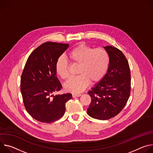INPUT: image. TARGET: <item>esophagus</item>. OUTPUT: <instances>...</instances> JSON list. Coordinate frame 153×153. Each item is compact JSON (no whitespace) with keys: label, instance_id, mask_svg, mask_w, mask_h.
Wrapping results in <instances>:
<instances>
[{"label":"esophagus","instance_id":"34e87169","mask_svg":"<svg viewBox=\"0 0 153 153\" xmlns=\"http://www.w3.org/2000/svg\"><path fill=\"white\" fill-rule=\"evenodd\" d=\"M81 94L79 93H73L72 94V97H79L81 96Z\"/></svg>","mask_w":153,"mask_h":153}]
</instances>
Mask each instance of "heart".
<instances>
[{"instance_id":"heart-1","label":"heart","mask_w":153,"mask_h":153,"mask_svg":"<svg viewBox=\"0 0 153 153\" xmlns=\"http://www.w3.org/2000/svg\"><path fill=\"white\" fill-rule=\"evenodd\" d=\"M67 56L72 64H79V75L69 79L64 86L66 91L71 92H80L88 86L89 81L94 83L100 81L106 73L109 64V56L105 49L94 48L84 44L73 48ZM55 69L61 79L66 80L69 77V66L64 58H58Z\"/></svg>"}]
</instances>
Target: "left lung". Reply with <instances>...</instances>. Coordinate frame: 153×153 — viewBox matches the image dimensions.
Wrapping results in <instances>:
<instances>
[{
    "instance_id": "obj_1",
    "label": "left lung",
    "mask_w": 153,
    "mask_h": 153,
    "mask_svg": "<svg viewBox=\"0 0 153 153\" xmlns=\"http://www.w3.org/2000/svg\"><path fill=\"white\" fill-rule=\"evenodd\" d=\"M109 56L108 72L90 91L91 102L87 112L95 119L108 120L125 106L131 92V72L128 61L122 51L105 47Z\"/></svg>"
}]
</instances>
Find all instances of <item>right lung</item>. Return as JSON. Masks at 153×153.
I'll use <instances>...</instances> for the list:
<instances>
[{
  "instance_id": "add662e5",
  "label": "right lung",
  "mask_w": 153,
  "mask_h": 153,
  "mask_svg": "<svg viewBox=\"0 0 153 153\" xmlns=\"http://www.w3.org/2000/svg\"><path fill=\"white\" fill-rule=\"evenodd\" d=\"M68 44L46 42L27 59L21 78L23 102L28 113L40 122H54L64 114L65 103L72 98L67 93L54 95L62 89L55 65Z\"/></svg>"
}]
</instances>
